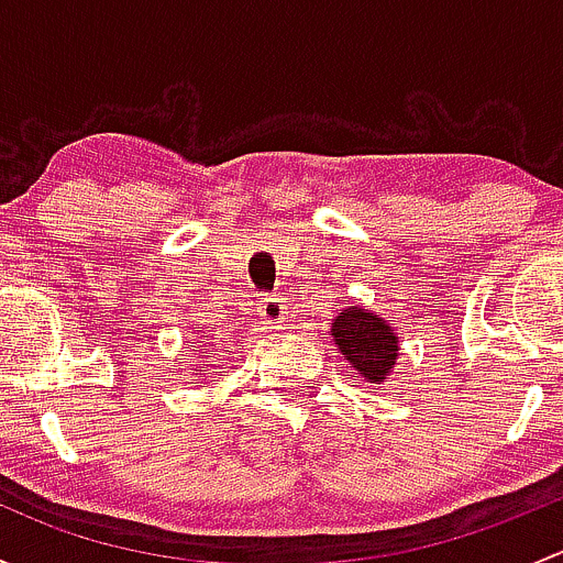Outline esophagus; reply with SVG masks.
<instances>
[{"instance_id": "obj_1", "label": "esophagus", "mask_w": 563, "mask_h": 563, "mask_svg": "<svg viewBox=\"0 0 563 563\" xmlns=\"http://www.w3.org/2000/svg\"><path fill=\"white\" fill-rule=\"evenodd\" d=\"M261 316H264L269 323L286 321L288 308L286 302H283V297H264V302H261Z\"/></svg>"}]
</instances>
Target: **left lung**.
<instances>
[{
	"instance_id": "obj_1",
	"label": "left lung",
	"mask_w": 563,
	"mask_h": 563,
	"mask_svg": "<svg viewBox=\"0 0 563 563\" xmlns=\"http://www.w3.org/2000/svg\"><path fill=\"white\" fill-rule=\"evenodd\" d=\"M332 334L340 354L371 384L387 376L400 351L395 329L384 318H376L362 308H349L334 318Z\"/></svg>"
}]
</instances>
